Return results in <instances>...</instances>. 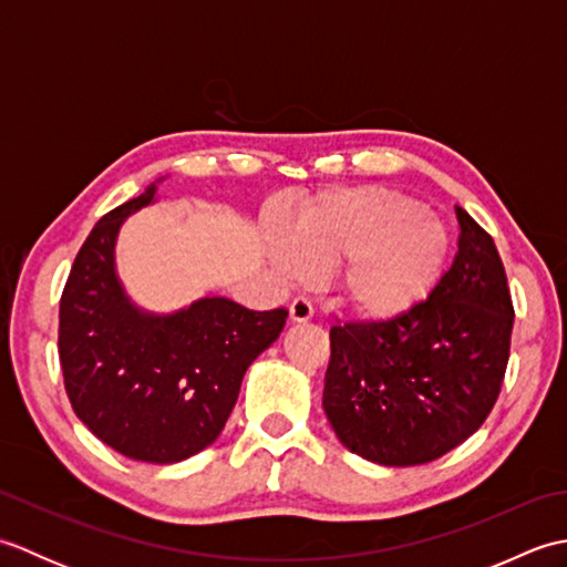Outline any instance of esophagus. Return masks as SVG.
I'll return each mask as SVG.
<instances>
[{
	"label": "esophagus",
	"instance_id": "1",
	"mask_svg": "<svg viewBox=\"0 0 567 567\" xmlns=\"http://www.w3.org/2000/svg\"><path fill=\"white\" fill-rule=\"evenodd\" d=\"M311 317H315V307H311V302L307 297H295L292 305H290V319L302 323V321H309Z\"/></svg>",
	"mask_w": 567,
	"mask_h": 567
}]
</instances>
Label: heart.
<instances>
[{"label":"heart","mask_w":567,"mask_h":567,"mask_svg":"<svg viewBox=\"0 0 567 567\" xmlns=\"http://www.w3.org/2000/svg\"><path fill=\"white\" fill-rule=\"evenodd\" d=\"M449 258V231L416 202L380 187L341 189L299 216L292 236H277L282 275L336 268V290L358 315L396 317L424 299Z\"/></svg>","instance_id":"1"}]
</instances>
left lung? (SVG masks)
<instances>
[{
    "mask_svg": "<svg viewBox=\"0 0 567 567\" xmlns=\"http://www.w3.org/2000/svg\"><path fill=\"white\" fill-rule=\"evenodd\" d=\"M461 236L424 302L331 327L323 412L348 451L421 465L483 426L509 363L514 305L495 240L455 207Z\"/></svg>",
    "mask_w": 567,
    "mask_h": 567,
    "instance_id": "obj_1",
    "label": "left lung"
}]
</instances>
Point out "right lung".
Wrapping results in <instances>:
<instances>
[{
    "label": "right lung",
    "mask_w": 567,
    "mask_h": 567,
    "mask_svg": "<svg viewBox=\"0 0 567 567\" xmlns=\"http://www.w3.org/2000/svg\"><path fill=\"white\" fill-rule=\"evenodd\" d=\"M153 199L155 185L104 214L82 244L60 297L58 355L82 424L126 457L165 465L216 441L287 309L202 297L175 315L141 311L118 282L114 246L126 216Z\"/></svg>",
    "instance_id": "obj_1"
}]
</instances>
